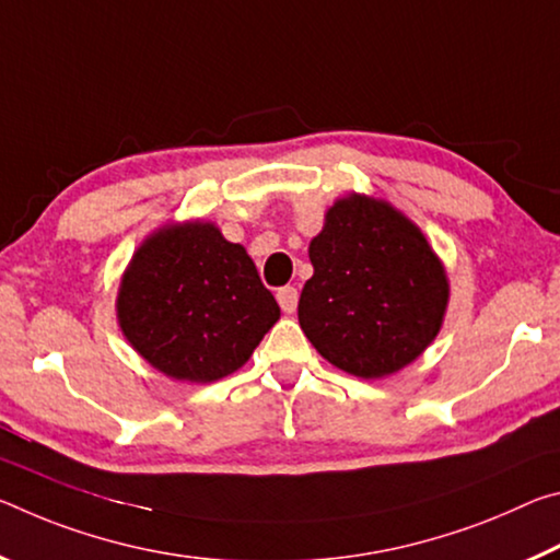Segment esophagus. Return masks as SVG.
Masks as SVG:
<instances>
[{
  "instance_id": "obj_1",
  "label": "esophagus",
  "mask_w": 560,
  "mask_h": 560,
  "mask_svg": "<svg viewBox=\"0 0 560 560\" xmlns=\"http://www.w3.org/2000/svg\"><path fill=\"white\" fill-rule=\"evenodd\" d=\"M298 298H300V292L295 290V288H280L278 290V302H280V307H282V313H288V315H292L298 310Z\"/></svg>"
}]
</instances>
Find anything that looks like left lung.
<instances>
[{
	"instance_id": "left-lung-1",
	"label": "left lung",
	"mask_w": 560,
	"mask_h": 560,
	"mask_svg": "<svg viewBox=\"0 0 560 560\" xmlns=\"http://www.w3.org/2000/svg\"><path fill=\"white\" fill-rule=\"evenodd\" d=\"M313 278L298 305L302 332L337 370L380 380L434 342L448 280L424 233L387 200L350 194L310 243Z\"/></svg>"
}]
</instances>
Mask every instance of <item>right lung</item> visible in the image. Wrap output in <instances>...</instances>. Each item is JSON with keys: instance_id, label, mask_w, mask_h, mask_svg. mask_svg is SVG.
<instances>
[{"instance_id": "right-lung-1", "label": "right lung", "mask_w": 560, "mask_h": 560, "mask_svg": "<svg viewBox=\"0 0 560 560\" xmlns=\"http://www.w3.org/2000/svg\"><path fill=\"white\" fill-rule=\"evenodd\" d=\"M116 317L155 370L208 384L250 360L280 307L245 247L194 220L163 225L141 243L121 278Z\"/></svg>"}]
</instances>
